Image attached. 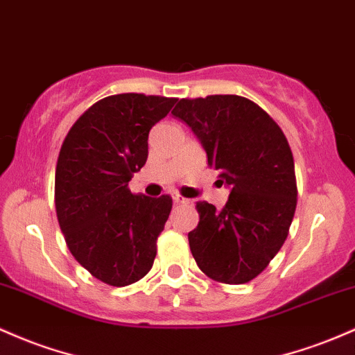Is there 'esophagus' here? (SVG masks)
Wrapping results in <instances>:
<instances>
[{
    "mask_svg": "<svg viewBox=\"0 0 355 355\" xmlns=\"http://www.w3.org/2000/svg\"><path fill=\"white\" fill-rule=\"evenodd\" d=\"M173 202H175V204H180V205H189V204H192V200H190V198L182 197L180 193H175V196H173Z\"/></svg>",
    "mask_w": 355,
    "mask_h": 355,
    "instance_id": "obj_1",
    "label": "esophagus"
}]
</instances>
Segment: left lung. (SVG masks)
<instances>
[{
  "label": "left lung",
  "instance_id": "1",
  "mask_svg": "<svg viewBox=\"0 0 355 355\" xmlns=\"http://www.w3.org/2000/svg\"><path fill=\"white\" fill-rule=\"evenodd\" d=\"M171 114L192 128L207 165L231 187L222 210L197 202L200 220L189 232L193 259L214 282H251L278 254L297 209L286 136L264 109L234 94L180 99Z\"/></svg>",
  "mask_w": 355,
  "mask_h": 355
}]
</instances>
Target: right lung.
Here are the masks:
<instances>
[{
    "label": "right lung",
    "mask_w": 355,
    "mask_h": 355,
    "mask_svg": "<svg viewBox=\"0 0 355 355\" xmlns=\"http://www.w3.org/2000/svg\"><path fill=\"white\" fill-rule=\"evenodd\" d=\"M175 97L126 92L97 101L73 123L55 168V210L69 251L99 282L128 286L153 266L171 197L133 193L150 130Z\"/></svg>",
    "instance_id": "right-lung-1"
}]
</instances>
